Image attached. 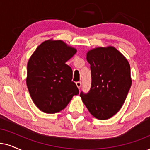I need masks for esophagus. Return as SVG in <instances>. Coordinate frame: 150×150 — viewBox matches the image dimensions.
<instances>
[{"label": "esophagus", "instance_id": "obj_1", "mask_svg": "<svg viewBox=\"0 0 150 150\" xmlns=\"http://www.w3.org/2000/svg\"><path fill=\"white\" fill-rule=\"evenodd\" d=\"M76 86H77V88H78L79 89L80 88V87L81 86V81H77V82H76Z\"/></svg>", "mask_w": 150, "mask_h": 150}]
</instances>
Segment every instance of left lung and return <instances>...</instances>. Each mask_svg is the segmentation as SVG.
Wrapping results in <instances>:
<instances>
[{
    "label": "left lung",
    "mask_w": 150,
    "mask_h": 150,
    "mask_svg": "<svg viewBox=\"0 0 150 150\" xmlns=\"http://www.w3.org/2000/svg\"><path fill=\"white\" fill-rule=\"evenodd\" d=\"M86 59L91 65V86L87 93H80L91 114L107 120L121 109L132 86L127 59L113 46L89 50Z\"/></svg>",
    "instance_id": "obj_1"
}]
</instances>
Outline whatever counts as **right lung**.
Instances as JSON below:
<instances>
[{
	"instance_id": "right-lung-1",
	"label": "right lung",
	"mask_w": 150,
	"mask_h": 150,
	"mask_svg": "<svg viewBox=\"0 0 150 150\" xmlns=\"http://www.w3.org/2000/svg\"><path fill=\"white\" fill-rule=\"evenodd\" d=\"M76 52V49L63 41L48 40L30 57L26 83L34 103L43 112H59L79 94L72 81L73 71L66 64Z\"/></svg>"
}]
</instances>
